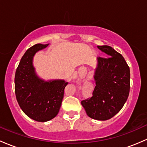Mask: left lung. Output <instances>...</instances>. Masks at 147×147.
<instances>
[{"label": "left lung", "mask_w": 147, "mask_h": 147, "mask_svg": "<svg viewBox=\"0 0 147 147\" xmlns=\"http://www.w3.org/2000/svg\"><path fill=\"white\" fill-rule=\"evenodd\" d=\"M108 57H98L95 72L96 87L90 98L81 101L88 116L97 120L114 117L127 100L130 71L122 54L107 45L98 46Z\"/></svg>", "instance_id": "left-lung-1"}]
</instances>
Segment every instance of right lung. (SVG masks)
Here are the masks:
<instances>
[{"instance_id":"right-lung-1","label":"right lung","mask_w":147,"mask_h":147,"mask_svg":"<svg viewBox=\"0 0 147 147\" xmlns=\"http://www.w3.org/2000/svg\"><path fill=\"white\" fill-rule=\"evenodd\" d=\"M47 46L37 44L29 48L22 56L15 76V93L18 104L25 115L37 122H47L57 115L68 84L63 80L44 81L35 74L33 57Z\"/></svg>"}]
</instances>
